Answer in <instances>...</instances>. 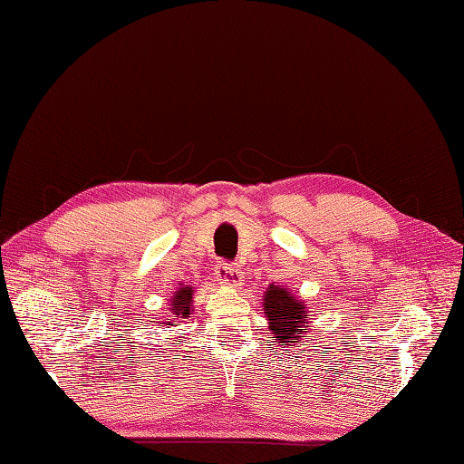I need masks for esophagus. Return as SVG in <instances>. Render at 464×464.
Instances as JSON below:
<instances>
[{
    "label": "esophagus",
    "instance_id": "obj_1",
    "mask_svg": "<svg viewBox=\"0 0 464 464\" xmlns=\"http://www.w3.org/2000/svg\"><path fill=\"white\" fill-rule=\"evenodd\" d=\"M216 275H218V280L223 284L225 288H239L243 284L241 270L231 263H221L216 270Z\"/></svg>",
    "mask_w": 464,
    "mask_h": 464
}]
</instances>
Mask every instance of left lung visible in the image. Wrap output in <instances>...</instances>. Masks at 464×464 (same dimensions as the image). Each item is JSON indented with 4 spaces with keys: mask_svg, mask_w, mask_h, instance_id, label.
I'll list each match as a JSON object with an SVG mask.
<instances>
[{
    "mask_svg": "<svg viewBox=\"0 0 464 464\" xmlns=\"http://www.w3.org/2000/svg\"><path fill=\"white\" fill-rule=\"evenodd\" d=\"M263 312L268 319V329L275 341L286 343L288 347L300 345L304 334H307L310 322L305 317V304L290 292V288L270 284L263 295Z\"/></svg>",
    "mask_w": 464,
    "mask_h": 464,
    "instance_id": "8db88e82",
    "label": "left lung"
}]
</instances>
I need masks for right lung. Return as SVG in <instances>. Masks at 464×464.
<instances>
[{
	"mask_svg": "<svg viewBox=\"0 0 464 464\" xmlns=\"http://www.w3.org/2000/svg\"><path fill=\"white\" fill-rule=\"evenodd\" d=\"M192 295L194 288L192 286H180L170 300V322H166V325H172L174 322H184V319L189 317V312H192Z\"/></svg>",
	"mask_w": 464,
	"mask_h": 464,
	"instance_id": "1",
	"label": "right lung"
}]
</instances>
